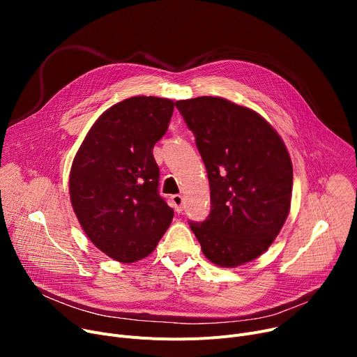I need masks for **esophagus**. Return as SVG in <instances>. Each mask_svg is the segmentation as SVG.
I'll return each instance as SVG.
<instances>
[{"label": "esophagus", "mask_w": 357, "mask_h": 357, "mask_svg": "<svg viewBox=\"0 0 357 357\" xmlns=\"http://www.w3.org/2000/svg\"><path fill=\"white\" fill-rule=\"evenodd\" d=\"M171 205H172L174 210L176 213H181L183 210V198H182V195H179V194L172 195L171 197Z\"/></svg>", "instance_id": "34e87169"}]
</instances>
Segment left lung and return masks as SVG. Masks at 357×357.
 Returning a JSON list of instances; mask_svg holds the SVG:
<instances>
[{
	"instance_id": "left-lung-1",
	"label": "left lung",
	"mask_w": 357,
	"mask_h": 357,
	"mask_svg": "<svg viewBox=\"0 0 357 357\" xmlns=\"http://www.w3.org/2000/svg\"><path fill=\"white\" fill-rule=\"evenodd\" d=\"M207 169L211 211L190 221L201 250L221 268L259 257L291 207L292 163L276 130L256 111L218 97L175 102Z\"/></svg>"
}]
</instances>
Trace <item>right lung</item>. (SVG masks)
Wrapping results in <instances>:
<instances>
[{
    "instance_id": "1",
    "label": "right lung",
    "mask_w": 357,
    "mask_h": 357,
    "mask_svg": "<svg viewBox=\"0 0 357 357\" xmlns=\"http://www.w3.org/2000/svg\"><path fill=\"white\" fill-rule=\"evenodd\" d=\"M175 102L131 97L109 107L88 131L69 175L70 202L85 234L121 264L149 256L171 226L174 210L159 195L153 146Z\"/></svg>"
}]
</instances>
